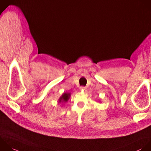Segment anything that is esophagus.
I'll list each match as a JSON object with an SVG mask.
<instances>
[{
	"instance_id": "obj_1",
	"label": "esophagus",
	"mask_w": 151,
	"mask_h": 151,
	"mask_svg": "<svg viewBox=\"0 0 151 151\" xmlns=\"http://www.w3.org/2000/svg\"><path fill=\"white\" fill-rule=\"evenodd\" d=\"M86 89V87L85 86H81L80 87V90L81 91H85Z\"/></svg>"
}]
</instances>
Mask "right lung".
Wrapping results in <instances>:
<instances>
[{
	"label": "right lung",
	"mask_w": 151,
	"mask_h": 151,
	"mask_svg": "<svg viewBox=\"0 0 151 151\" xmlns=\"http://www.w3.org/2000/svg\"><path fill=\"white\" fill-rule=\"evenodd\" d=\"M70 93H68V92H64L62 96H60V97L59 99V101L58 102L59 104L60 103H66L68 101V100L69 99L70 97Z\"/></svg>",
	"instance_id": "add662e5"
}]
</instances>
